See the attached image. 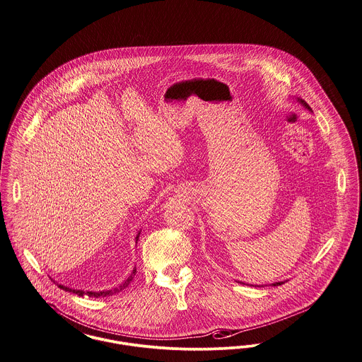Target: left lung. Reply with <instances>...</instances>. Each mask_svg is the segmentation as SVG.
I'll use <instances>...</instances> for the list:
<instances>
[{"instance_id":"1","label":"left lung","mask_w":362,"mask_h":362,"mask_svg":"<svg viewBox=\"0 0 362 362\" xmlns=\"http://www.w3.org/2000/svg\"><path fill=\"white\" fill-rule=\"evenodd\" d=\"M301 103H304V102H303V100H301ZM305 104V103H304ZM305 107H308V105H307V104H305ZM308 108H310V107H308ZM282 284H284V282H276V284H274V286H278V285H282Z\"/></svg>"}]
</instances>
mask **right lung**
<instances>
[{
  "instance_id": "obj_1",
  "label": "right lung",
  "mask_w": 362,
  "mask_h": 362,
  "mask_svg": "<svg viewBox=\"0 0 362 362\" xmlns=\"http://www.w3.org/2000/svg\"><path fill=\"white\" fill-rule=\"evenodd\" d=\"M139 235V233H138ZM136 273H137V269H134L133 270V273H132V276H129L122 285H119L118 288H115V289H112V291H105V292H86L88 293V296H90V297H105V296H112V294H115V293H119L123 289H126L127 286H129V284L132 282V279L134 278L136 276ZM59 288L61 289H65V291H68V292L76 293V294H78V296H83V294H86V292H83V291H73V289H69V288H65V286H62V285H59Z\"/></svg>"
}]
</instances>
